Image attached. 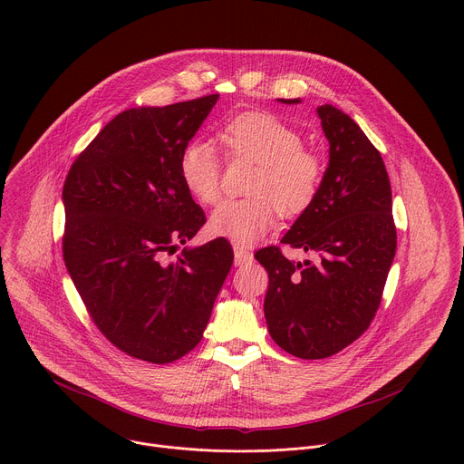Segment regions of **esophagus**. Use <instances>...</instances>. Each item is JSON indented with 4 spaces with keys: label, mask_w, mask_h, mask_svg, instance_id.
Returning <instances> with one entry per match:
<instances>
[{
    "label": "esophagus",
    "mask_w": 464,
    "mask_h": 464,
    "mask_svg": "<svg viewBox=\"0 0 464 464\" xmlns=\"http://www.w3.org/2000/svg\"><path fill=\"white\" fill-rule=\"evenodd\" d=\"M235 266H244V264H249L253 260V253H249L244 246H235Z\"/></svg>",
    "instance_id": "esophagus-1"
}]
</instances>
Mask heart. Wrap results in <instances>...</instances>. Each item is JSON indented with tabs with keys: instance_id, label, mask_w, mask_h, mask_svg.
<instances>
[{
	"instance_id": "1",
	"label": "heart",
	"mask_w": 464,
	"mask_h": 464,
	"mask_svg": "<svg viewBox=\"0 0 464 464\" xmlns=\"http://www.w3.org/2000/svg\"><path fill=\"white\" fill-rule=\"evenodd\" d=\"M220 143L233 160L256 163L244 200H226L209 217V233L249 246L266 235L277 211L294 218L314 204L321 187V160L303 147L295 128L266 111H246L224 124ZM179 178L200 204H215L220 196V161L215 150L188 141L179 154Z\"/></svg>"
}]
</instances>
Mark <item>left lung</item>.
<instances>
[{
    "label": "left lung",
    "instance_id": "left-lung-1",
    "mask_svg": "<svg viewBox=\"0 0 464 464\" xmlns=\"http://www.w3.org/2000/svg\"><path fill=\"white\" fill-rule=\"evenodd\" d=\"M317 115L330 147L328 167L314 204L281 240L317 258L295 264L276 246L255 253L270 276L264 299L270 336L303 360L333 356L365 333L396 251L391 185L380 152L333 104L319 106Z\"/></svg>",
    "mask_w": 464,
    "mask_h": 464
}]
</instances>
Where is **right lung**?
<instances>
[{
    "label": "right lung",
    "mask_w": 464,
    "mask_h": 464,
    "mask_svg": "<svg viewBox=\"0 0 464 464\" xmlns=\"http://www.w3.org/2000/svg\"><path fill=\"white\" fill-rule=\"evenodd\" d=\"M217 101L124 110L63 183L65 268L101 333L150 363H170L200 343L233 264L220 238L167 258L206 224L178 163Z\"/></svg>",
    "instance_id": "add662e5"
}]
</instances>
